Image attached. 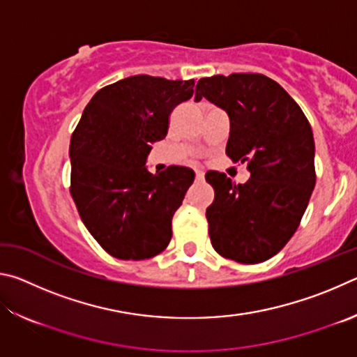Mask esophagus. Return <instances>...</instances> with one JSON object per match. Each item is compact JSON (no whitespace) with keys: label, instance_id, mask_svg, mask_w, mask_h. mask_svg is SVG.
Returning <instances> with one entry per match:
<instances>
[{"label":"esophagus","instance_id":"obj_1","mask_svg":"<svg viewBox=\"0 0 357 357\" xmlns=\"http://www.w3.org/2000/svg\"><path fill=\"white\" fill-rule=\"evenodd\" d=\"M195 179L197 181H203L204 179V173L202 170H197L195 172Z\"/></svg>","mask_w":357,"mask_h":357}]
</instances>
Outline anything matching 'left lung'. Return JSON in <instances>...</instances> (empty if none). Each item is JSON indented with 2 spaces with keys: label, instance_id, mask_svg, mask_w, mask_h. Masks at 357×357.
<instances>
[{
  "label": "left lung",
  "instance_id": "obj_1",
  "mask_svg": "<svg viewBox=\"0 0 357 357\" xmlns=\"http://www.w3.org/2000/svg\"><path fill=\"white\" fill-rule=\"evenodd\" d=\"M202 98L227 112V155L250 172L244 184L206 173L215 193L206 209L211 243L238 263L266 261L291 239L315 187L312 128L291 96L261 74L202 78L195 100Z\"/></svg>",
  "mask_w": 357,
  "mask_h": 357
}]
</instances>
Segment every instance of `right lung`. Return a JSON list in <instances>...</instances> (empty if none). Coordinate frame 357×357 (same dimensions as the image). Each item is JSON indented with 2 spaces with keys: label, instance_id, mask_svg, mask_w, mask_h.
<instances>
[{
  "label": "right lung",
  "instance_id": "right-lung-1",
  "mask_svg": "<svg viewBox=\"0 0 357 357\" xmlns=\"http://www.w3.org/2000/svg\"><path fill=\"white\" fill-rule=\"evenodd\" d=\"M193 80L132 75L99 89L70 138V195L84 227L119 259L165 250L172 219L195 179L187 167L149 173L151 144L168 116L193 96Z\"/></svg>",
  "mask_w": 357,
  "mask_h": 357
}]
</instances>
